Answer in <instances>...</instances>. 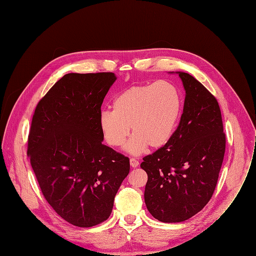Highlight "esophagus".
Wrapping results in <instances>:
<instances>
[{"label": "esophagus", "instance_id": "obj_1", "mask_svg": "<svg viewBox=\"0 0 256 256\" xmlns=\"http://www.w3.org/2000/svg\"><path fill=\"white\" fill-rule=\"evenodd\" d=\"M130 165L133 167V168H136L139 166V162L135 159V158H131L130 159Z\"/></svg>", "mask_w": 256, "mask_h": 256}]
</instances>
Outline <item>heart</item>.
Here are the masks:
<instances>
[{"instance_id": "obj_1", "label": "heart", "mask_w": 256, "mask_h": 256, "mask_svg": "<svg viewBox=\"0 0 256 256\" xmlns=\"http://www.w3.org/2000/svg\"><path fill=\"white\" fill-rule=\"evenodd\" d=\"M113 111H102L99 125L106 142L112 147L124 144L134 134L126 150L139 155L149 146L163 147L171 139L182 109L179 89L168 81L136 85L119 93L112 103Z\"/></svg>"}]
</instances>
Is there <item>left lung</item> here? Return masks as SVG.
Segmentation results:
<instances>
[{
    "instance_id": "8db88e82",
    "label": "left lung",
    "mask_w": 256,
    "mask_h": 256,
    "mask_svg": "<svg viewBox=\"0 0 256 256\" xmlns=\"http://www.w3.org/2000/svg\"><path fill=\"white\" fill-rule=\"evenodd\" d=\"M185 90L183 113L166 145L145 156L144 199L161 222H182L210 200L225 153V134L216 98L194 77L176 72Z\"/></svg>"
}]
</instances>
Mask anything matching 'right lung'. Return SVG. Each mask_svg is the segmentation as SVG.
Masks as SVG:
<instances>
[{
  "instance_id": "1",
  "label": "right lung",
  "mask_w": 256,
  "mask_h": 256,
  "mask_svg": "<svg viewBox=\"0 0 256 256\" xmlns=\"http://www.w3.org/2000/svg\"><path fill=\"white\" fill-rule=\"evenodd\" d=\"M114 73H69L40 100L28 156L42 193L67 222L92 227L110 216L129 158L104 145L101 106Z\"/></svg>"
}]
</instances>
